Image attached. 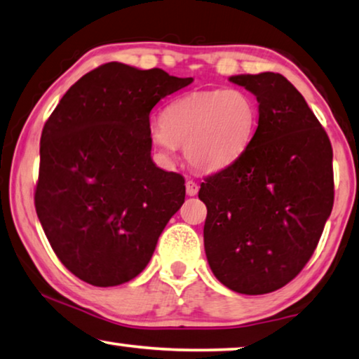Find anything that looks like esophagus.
I'll return each instance as SVG.
<instances>
[{
  "label": "esophagus",
  "instance_id": "1",
  "mask_svg": "<svg viewBox=\"0 0 359 359\" xmlns=\"http://www.w3.org/2000/svg\"><path fill=\"white\" fill-rule=\"evenodd\" d=\"M197 191H199V186H197V183H194V181H192V180L186 181V194H188V196H196Z\"/></svg>",
  "mask_w": 359,
  "mask_h": 359
}]
</instances>
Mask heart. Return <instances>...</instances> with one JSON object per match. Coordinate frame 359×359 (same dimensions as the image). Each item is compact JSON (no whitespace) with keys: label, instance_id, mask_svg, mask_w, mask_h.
Masks as SVG:
<instances>
[{"label":"heart","instance_id":"b5f03b06","mask_svg":"<svg viewBox=\"0 0 359 359\" xmlns=\"http://www.w3.org/2000/svg\"><path fill=\"white\" fill-rule=\"evenodd\" d=\"M256 126L257 105L248 92H192L165 107L162 123L150 126V141L165 158L184 145L186 160L192 167L218 171L246 152Z\"/></svg>","mask_w":359,"mask_h":359}]
</instances>
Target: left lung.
<instances>
[{
  "label": "left lung",
  "mask_w": 359,
  "mask_h": 359,
  "mask_svg": "<svg viewBox=\"0 0 359 359\" xmlns=\"http://www.w3.org/2000/svg\"><path fill=\"white\" fill-rule=\"evenodd\" d=\"M230 81L256 95L259 121L246 152L201 184L204 248L225 287L264 294L292 282L318 248L334 207L332 145L282 74Z\"/></svg>",
  "instance_id": "obj_1"
}]
</instances>
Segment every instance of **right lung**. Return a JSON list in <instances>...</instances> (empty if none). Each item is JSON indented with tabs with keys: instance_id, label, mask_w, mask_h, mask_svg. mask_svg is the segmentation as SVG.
Instances as JSON below:
<instances>
[{
	"instance_id": "1",
	"label": "right lung",
	"mask_w": 359,
	"mask_h": 359,
	"mask_svg": "<svg viewBox=\"0 0 359 359\" xmlns=\"http://www.w3.org/2000/svg\"><path fill=\"white\" fill-rule=\"evenodd\" d=\"M192 77L107 63L69 87L40 137L35 210L61 264L93 287L147 266L184 202V178L152 162V108Z\"/></svg>"
}]
</instances>
